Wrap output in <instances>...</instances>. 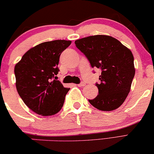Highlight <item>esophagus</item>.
I'll use <instances>...</instances> for the list:
<instances>
[{"instance_id": "esophagus-1", "label": "esophagus", "mask_w": 154, "mask_h": 154, "mask_svg": "<svg viewBox=\"0 0 154 154\" xmlns=\"http://www.w3.org/2000/svg\"><path fill=\"white\" fill-rule=\"evenodd\" d=\"M85 84H85L84 82H82V83L77 84V86H79V87H83V86H85Z\"/></svg>"}]
</instances>
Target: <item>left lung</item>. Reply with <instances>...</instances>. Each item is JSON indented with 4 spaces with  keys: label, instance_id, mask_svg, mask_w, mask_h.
I'll return each mask as SVG.
<instances>
[{
    "label": "left lung",
    "instance_id": "1",
    "mask_svg": "<svg viewBox=\"0 0 154 154\" xmlns=\"http://www.w3.org/2000/svg\"><path fill=\"white\" fill-rule=\"evenodd\" d=\"M88 59L92 68L102 71L101 83L95 84L99 94L91 105L104 111L120 107L130 92L135 75L134 59L131 50L118 40L107 35H95L75 41Z\"/></svg>",
    "mask_w": 154,
    "mask_h": 154
}]
</instances>
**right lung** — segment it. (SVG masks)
I'll use <instances>...</instances> for the list:
<instances>
[{
	"label": "right lung",
	"instance_id": "obj_1",
	"mask_svg": "<svg viewBox=\"0 0 154 154\" xmlns=\"http://www.w3.org/2000/svg\"><path fill=\"white\" fill-rule=\"evenodd\" d=\"M71 41L41 43L26 52L16 64L14 74L18 95L27 107L42 116H52L62 108L70 88L59 80V57Z\"/></svg>",
	"mask_w": 154,
	"mask_h": 154
}]
</instances>
